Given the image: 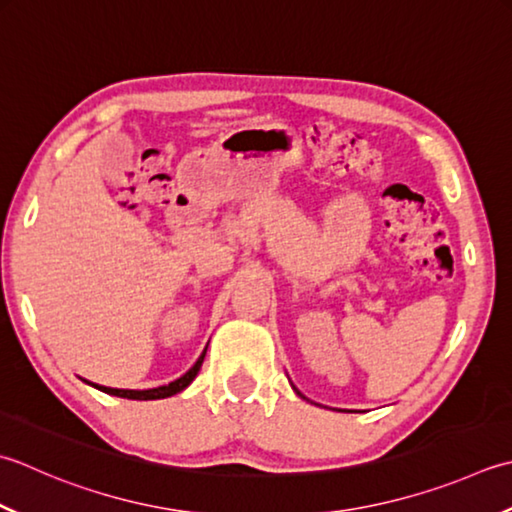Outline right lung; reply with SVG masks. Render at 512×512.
<instances>
[{
  "label": "right lung",
  "instance_id": "obj_1",
  "mask_svg": "<svg viewBox=\"0 0 512 512\" xmlns=\"http://www.w3.org/2000/svg\"><path fill=\"white\" fill-rule=\"evenodd\" d=\"M204 355H206V350H204L202 357L197 359L195 366L190 368L186 375H182L179 379H175V382H170L168 386L148 388V390H122V388H106V386H97V384H93V386H95V388H99V390H104V393H108V395H117V397H124V399H164V397H170V395L182 393V390H184L190 382H193V379H195V377H197V373H199V368H202Z\"/></svg>",
  "mask_w": 512,
  "mask_h": 512
}]
</instances>
